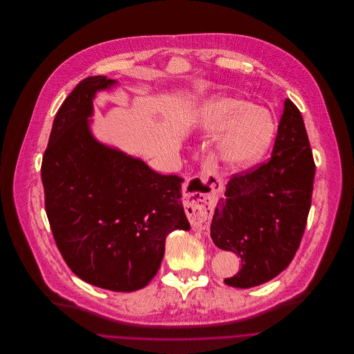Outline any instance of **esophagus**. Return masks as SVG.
<instances>
[{
	"mask_svg": "<svg viewBox=\"0 0 354 354\" xmlns=\"http://www.w3.org/2000/svg\"><path fill=\"white\" fill-rule=\"evenodd\" d=\"M203 209L205 210V212L203 210H201L196 205H191V216L195 219V221H198V222H201V223H203V225H209V215H207V209L206 207H203ZM207 227V226H206Z\"/></svg>",
	"mask_w": 354,
	"mask_h": 354,
	"instance_id": "esophagus-1",
	"label": "esophagus"
}]
</instances>
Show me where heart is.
<instances>
[{
	"label": "heart",
	"instance_id": "heart-1",
	"mask_svg": "<svg viewBox=\"0 0 354 354\" xmlns=\"http://www.w3.org/2000/svg\"><path fill=\"white\" fill-rule=\"evenodd\" d=\"M196 128L218 138L219 158L230 166H247L259 160L274 136L272 114L237 97H216L202 106Z\"/></svg>",
	"mask_w": 354,
	"mask_h": 354
}]
</instances>
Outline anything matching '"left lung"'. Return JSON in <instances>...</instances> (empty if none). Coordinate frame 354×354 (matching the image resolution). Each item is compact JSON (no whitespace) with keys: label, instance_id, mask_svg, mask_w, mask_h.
I'll return each mask as SVG.
<instances>
[{"label":"left lung","instance_id":"left-lung-1","mask_svg":"<svg viewBox=\"0 0 354 354\" xmlns=\"http://www.w3.org/2000/svg\"><path fill=\"white\" fill-rule=\"evenodd\" d=\"M315 163L300 110L286 99L270 158L236 176L216 207L210 237L240 255L225 283L248 289L277 276L295 258L311 206Z\"/></svg>","mask_w":354,"mask_h":354}]
</instances>
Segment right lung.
Returning a JSON list of instances; mask_svg holds the SVG:
<instances>
[{"mask_svg":"<svg viewBox=\"0 0 354 354\" xmlns=\"http://www.w3.org/2000/svg\"><path fill=\"white\" fill-rule=\"evenodd\" d=\"M81 81L61 104L41 162L44 206L55 244L88 283L111 292L145 288L159 270L165 241L189 230L184 178L110 149L91 135L92 99L113 85Z\"/></svg>","mask_w":354,"mask_h":354,"instance_id":"right-lung-1","label":"right lung"}]
</instances>
